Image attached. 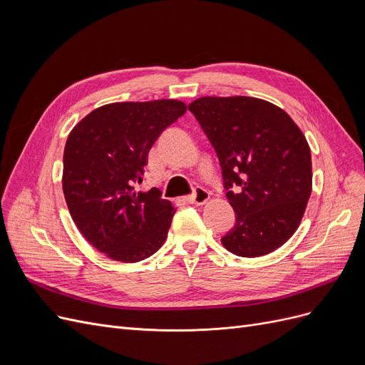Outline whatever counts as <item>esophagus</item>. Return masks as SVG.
I'll return each instance as SVG.
<instances>
[{"label": "esophagus", "mask_w": 365, "mask_h": 365, "mask_svg": "<svg viewBox=\"0 0 365 365\" xmlns=\"http://www.w3.org/2000/svg\"><path fill=\"white\" fill-rule=\"evenodd\" d=\"M210 200V193L205 189H196V192L192 196H187L185 201L190 204H196V205H204L207 201Z\"/></svg>", "instance_id": "obj_1"}]
</instances>
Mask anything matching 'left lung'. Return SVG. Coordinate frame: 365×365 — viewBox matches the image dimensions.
Listing matches in <instances>:
<instances>
[{
	"label": "left lung",
	"mask_w": 365,
	"mask_h": 365,
	"mask_svg": "<svg viewBox=\"0 0 365 365\" xmlns=\"http://www.w3.org/2000/svg\"><path fill=\"white\" fill-rule=\"evenodd\" d=\"M189 109L217 153L236 212L222 245L240 257L277 250L300 225L312 192L311 148L302 129L282 108L256 97L207 96Z\"/></svg>",
	"instance_id": "left-lung-1"
}]
</instances>
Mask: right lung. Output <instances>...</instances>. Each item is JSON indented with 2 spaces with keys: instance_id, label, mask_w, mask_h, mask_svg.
I'll return each mask as SVG.
<instances>
[{
  "instance_id": "1",
  "label": "right lung",
  "mask_w": 365,
  "mask_h": 365,
  "mask_svg": "<svg viewBox=\"0 0 365 365\" xmlns=\"http://www.w3.org/2000/svg\"><path fill=\"white\" fill-rule=\"evenodd\" d=\"M187 111L184 102H117L94 109L65 143L62 189L76 227L106 257L135 263L168 237L175 207L157 189L137 192L148 153Z\"/></svg>"
}]
</instances>
